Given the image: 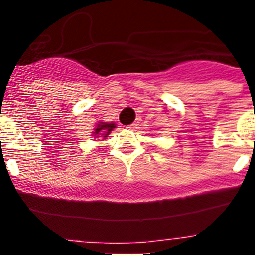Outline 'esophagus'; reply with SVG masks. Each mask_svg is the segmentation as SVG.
<instances>
[{"mask_svg":"<svg viewBox=\"0 0 255 255\" xmlns=\"http://www.w3.org/2000/svg\"><path fill=\"white\" fill-rule=\"evenodd\" d=\"M127 128H128V129H135V128H138V123L137 122L132 123V125L127 126Z\"/></svg>","mask_w":255,"mask_h":255,"instance_id":"esophagus-1","label":"esophagus"}]
</instances>
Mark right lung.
Wrapping results in <instances>:
<instances>
[{"mask_svg": "<svg viewBox=\"0 0 255 255\" xmlns=\"http://www.w3.org/2000/svg\"><path fill=\"white\" fill-rule=\"evenodd\" d=\"M116 128V123L113 122H97L96 127L94 128V132H92L91 137H94L95 139H106L110 135V133L112 132Z\"/></svg>", "mask_w": 255, "mask_h": 255, "instance_id": "add662e5", "label": "right lung"}]
</instances>
